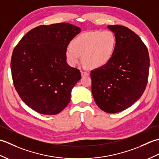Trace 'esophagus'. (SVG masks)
Segmentation results:
<instances>
[{"mask_svg": "<svg viewBox=\"0 0 159 159\" xmlns=\"http://www.w3.org/2000/svg\"><path fill=\"white\" fill-rule=\"evenodd\" d=\"M80 73H81V76H89V72H85V71H81V72H80Z\"/></svg>", "mask_w": 159, "mask_h": 159, "instance_id": "obj_1", "label": "esophagus"}]
</instances>
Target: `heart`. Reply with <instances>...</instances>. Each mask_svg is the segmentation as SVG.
<instances>
[{
    "instance_id": "heart-1",
    "label": "heart",
    "mask_w": 159,
    "mask_h": 159,
    "mask_svg": "<svg viewBox=\"0 0 159 159\" xmlns=\"http://www.w3.org/2000/svg\"><path fill=\"white\" fill-rule=\"evenodd\" d=\"M117 38L111 31H95L85 33L76 37L66 51L67 61L75 66L82 56L84 64L90 69L107 65L114 55Z\"/></svg>"
}]
</instances>
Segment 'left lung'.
Listing matches in <instances>:
<instances>
[{
  "instance_id": "left-lung-1",
  "label": "left lung",
  "mask_w": 159,
  "mask_h": 159,
  "mask_svg": "<svg viewBox=\"0 0 159 159\" xmlns=\"http://www.w3.org/2000/svg\"><path fill=\"white\" fill-rule=\"evenodd\" d=\"M117 38L114 55L107 65L91 72L92 92L101 110L121 112L139 100L148 83V48L135 33L124 26L109 25Z\"/></svg>"
}]
</instances>
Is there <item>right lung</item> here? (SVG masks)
<instances>
[{"label": "right lung", "mask_w": 159, "mask_h": 159, "mask_svg": "<svg viewBox=\"0 0 159 159\" xmlns=\"http://www.w3.org/2000/svg\"><path fill=\"white\" fill-rule=\"evenodd\" d=\"M80 29L70 23L31 29L13 49L11 70L16 92L26 105L44 115L59 113L81 78L66 61L67 47Z\"/></svg>", "instance_id": "right-lung-1"}]
</instances>
